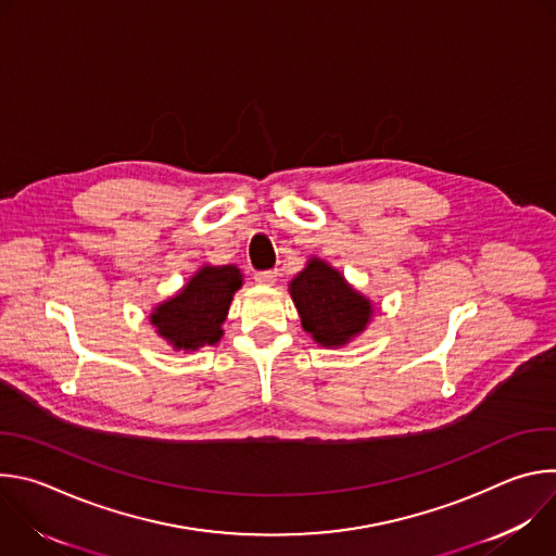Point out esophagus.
Wrapping results in <instances>:
<instances>
[{
	"label": "esophagus",
	"instance_id": "esophagus-1",
	"mask_svg": "<svg viewBox=\"0 0 556 556\" xmlns=\"http://www.w3.org/2000/svg\"><path fill=\"white\" fill-rule=\"evenodd\" d=\"M277 275H279L277 270H260L255 273V281L262 286H273L277 281Z\"/></svg>",
	"mask_w": 556,
	"mask_h": 556
}]
</instances>
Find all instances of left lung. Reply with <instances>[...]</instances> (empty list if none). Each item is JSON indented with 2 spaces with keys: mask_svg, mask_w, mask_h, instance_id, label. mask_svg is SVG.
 <instances>
[{
  "mask_svg": "<svg viewBox=\"0 0 556 556\" xmlns=\"http://www.w3.org/2000/svg\"><path fill=\"white\" fill-rule=\"evenodd\" d=\"M303 330L324 348H343L371 321V301L328 262L312 257L290 281Z\"/></svg>",
  "mask_w": 556,
  "mask_h": 556,
  "instance_id": "left-lung-1",
  "label": "left lung"
}]
</instances>
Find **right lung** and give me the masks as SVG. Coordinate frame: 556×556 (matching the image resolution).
Wrapping results in <instances>:
<instances>
[{"label": "right lung", "instance_id": "right-lung-1", "mask_svg": "<svg viewBox=\"0 0 556 556\" xmlns=\"http://www.w3.org/2000/svg\"><path fill=\"white\" fill-rule=\"evenodd\" d=\"M240 288L242 273L237 266H202L178 294L153 307L149 321L178 352L215 345L224 334L222 324L232 294Z\"/></svg>", "mask_w": 556, "mask_h": 556}]
</instances>
